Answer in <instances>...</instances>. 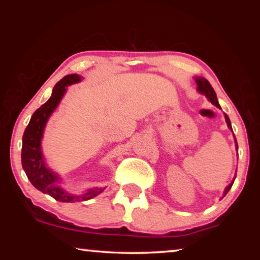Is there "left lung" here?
I'll return each instance as SVG.
<instances>
[{
	"label": "left lung",
	"instance_id": "left-lung-1",
	"mask_svg": "<svg viewBox=\"0 0 260 260\" xmlns=\"http://www.w3.org/2000/svg\"><path fill=\"white\" fill-rule=\"evenodd\" d=\"M193 79H195V82H196V85H197V91H199L200 94L205 95L206 99H208V100L210 101V102L212 103L213 105H215V107H217L218 109H221V107H220V104H219V102H218L217 95H215V91L213 90L212 86L210 85V82H209L208 80H206L205 78H203V77H193ZM225 119H226V124H227V126H228V128H230V129L233 132L231 120H230V118H228V116H227L226 113H225ZM234 140H235V146H236V150H237V141H236V139H235V136H234ZM235 178H236V177H234V179H233V181H232L230 184H228L225 190H223V195H222L221 199H223V197L226 196V193H227L228 191H230V189L232 188L233 183H234Z\"/></svg>",
	"mask_w": 260,
	"mask_h": 260
}]
</instances>
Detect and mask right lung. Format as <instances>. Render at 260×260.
I'll return each mask as SVG.
<instances>
[{
  "label": "right lung",
  "mask_w": 260,
  "mask_h": 260,
  "mask_svg": "<svg viewBox=\"0 0 260 260\" xmlns=\"http://www.w3.org/2000/svg\"><path fill=\"white\" fill-rule=\"evenodd\" d=\"M82 80L81 76L69 74L56 83L50 99L42 104L30 117L27 127L23 135V148H21V165L30 183L43 193H48L56 201L63 203H74L94 199L100 195L105 188H91L81 193L74 195L60 187L61 178L47 165L46 158L42 152V139L46 125L52 112L58 107L61 99L67 93L68 87Z\"/></svg>",
  "instance_id": "add662e5"
}]
</instances>
